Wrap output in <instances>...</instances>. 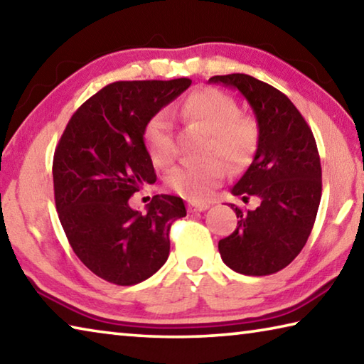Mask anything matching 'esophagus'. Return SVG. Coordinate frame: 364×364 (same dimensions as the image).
I'll return each instance as SVG.
<instances>
[{"label":"esophagus","instance_id":"34e87169","mask_svg":"<svg viewBox=\"0 0 364 364\" xmlns=\"http://www.w3.org/2000/svg\"><path fill=\"white\" fill-rule=\"evenodd\" d=\"M208 207H210L208 202H196V200H193V202H189V204H188V208L191 212H204V210H207Z\"/></svg>","mask_w":364,"mask_h":364}]
</instances>
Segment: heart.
<instances>
[{"mask_svg":"<svg viewBox=\"0 0 364 364\" xmlns=\"http://www.w3.org/2000/svg\"><path fill=\"white\" fill-rule=\"evenodd\" d=\"M181 115L208 134L207 157L220 156L231 167L247 162L257 141V125L249 117L239 115L237 102L215 88H200L191 93L180 107ZM144 141L151 160L157 167H168L176 156L173 128L168 115L159 112L144 128ZM226 167L218 159L202 165H181L170 171L168 186L191 200H204L225 180Z\"/></svg>","mask_w":364,"mask_h":364,"instance_id":"obj_1","label":"heart"}]
</instances>
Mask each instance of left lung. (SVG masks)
<instances>
[{
	"mask_svg": "<svg viewBox=\"0 0 364 364\" xmlns=\"http://www.w3.org/2000/svg\"><path fill=\"white\" fill-rule=\"evenodd\" d=\"M210 83L241 93L254 110L258 141L254 160L231 193L244 202L237 228L218 242L223 262L236 273L267 276L286 268L300 254L315 225L321 200V162L310 127L291 100L245 73L215 75Z\"/></svg>",
	"mask_w": 364,
	"mask_h": 364,
	"instance_id": "1",
	"label": "left lung"
}]
</instances>
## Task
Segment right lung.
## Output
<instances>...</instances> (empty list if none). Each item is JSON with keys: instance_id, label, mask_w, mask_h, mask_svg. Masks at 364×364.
I'll use <instances>...</instances> for the list:
<instances>
[{"instance_id": "1", "label": "right lung", "mask_w": 364, "mask_h": 364, "mask_svg": "<svg viewBox=\"0 0 364 364\" xmlns=\"http://www.w3.org/2000/svg\"><path fill=\"white\" fill-rule=\"evenodd\" d=\"M189 86V78L104 86L72 115L54 152V199L65 236L85 267L112 284H138L162 268L170 226L186 217L181 197L154 196L144 213L133 210L130 197L156 183L146 123Z\"/></svg>"}]
</instances>
